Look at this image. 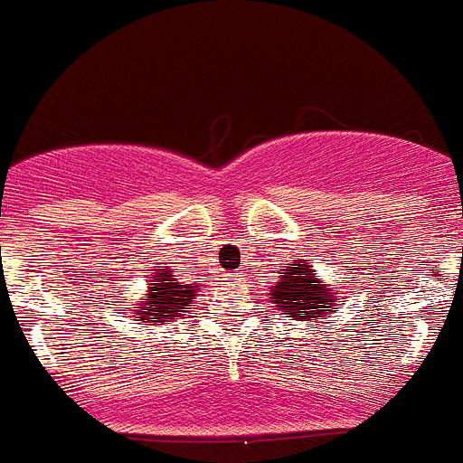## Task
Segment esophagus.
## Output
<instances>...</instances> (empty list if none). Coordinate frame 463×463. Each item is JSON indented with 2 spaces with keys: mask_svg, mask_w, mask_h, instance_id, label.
Masks as SVG:
<instances>
[{
  "mask_svg": "<svg viewBox=\"0 0 463 463\" xmlns=\"http://www.w3.org/2000/svg\"><path fill=\"white\" fill-rule=\"evenodd\" d=\"M236 278H239V276H236Z\"/></svg>",
  "mask_w": 463,
  "mask_h": 463,
  "instance_id": "1",
  "label": "esophagus"
}]
</instances>
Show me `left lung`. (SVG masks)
I'll return each mask as SVG.
<instances>
[{
  "instance_id": "8db88e82",
  "label": "left lung",
  "mask_w": 463,
  "mask_h": 463,
  "mask_svg": "<svg viewBox=\"0 0 463 463\" xmlns=\"http://www.w3.org/2000/svg\"><path fill=\"white\" fill-rule=\"evenodd\" d=\"M276 308L298 322L326 320L338 304V289L315 276L313 260H292L271 288Z\"/></svg>"
}]
</instances>
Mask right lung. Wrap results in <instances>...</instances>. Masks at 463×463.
I'll return each mask as SVG.
<instances>
[{
	"label": "right lung",
	"instance_id": "add662e5",
	"mask_svg": "<svg viewBox=\"0 0 463 463\" xmlns=\"http://www.w3.org/2000/svg\"><path fill=\"white\" fill-rule=\"evenodd\" d=\"M153 271L148 280V294L137 304V315L141 322H162V325L183 320L190 301L203 288L202 280L185 285L174 276L171 269L155 267Z\"/></svg>",
	"mask_w": 463,
	"mask_h": 463
}]
</instances>
